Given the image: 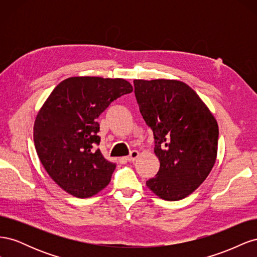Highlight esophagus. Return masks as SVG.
Listing matches in <instances>:
<instances>
[{"instance_id":"esophagus-1","label":"esophagus","mask_w":257,"mask_h":257,"mask_svg":"<svg viewBox=\"0 0 257 257\" xmlns=\"http://www.w3.org/2000/svg\"><path fill=\"white\" fill-rule=\"evenodd\" d=\"M138 157H139V152H138L137 150H133V151H131L128 157H126V161L133 162V161H135Z\"/></svg>"}]
</instances>
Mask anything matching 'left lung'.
<instances>
[{
	"instance_id": "left-lung-1",
	"label": "left lung",
	"mask_w": 257,
	"mask_h": 257,
	"mask_svg": "<svg viewBox=\"0 0 257 257\" xmlns=\"http://www.w3.org/2000/svg\"><path fill=\"white\" fill-rule=\"evenodd\" d=\"M139 110L153 131L159 173L147 186L160 198L189 196L211 172L219 126L211 111L188 84L170 79H135Z\"/></svg>"
}]
</instances>
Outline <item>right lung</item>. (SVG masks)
<instances>
[{"label": "right lung", "mask_w": 257, "mask_h": 257, "mask_svg": "<svg viewBox=\"0 0 257 257\" xmlns=\"http://www.w3.org/2000/svg\"><path fill=\"white\" fill-rule=\"evenodd\" d=\"M132 91L122 78L71 77L46 99L34 122V145L46 172L62 190L88 198L110 182L115 163L96 149L100 142L96 119L114 99Z\"/></svg>", "instance_id": "add662e5"}]
</instances>
